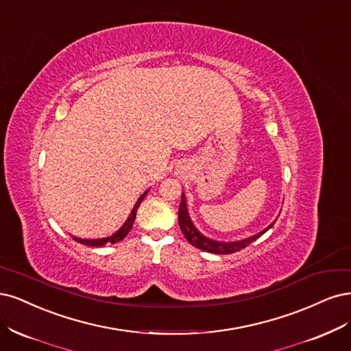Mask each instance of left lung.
Masks as SVG:
<instances>
[{"label":"left lung","mask_w":351,"mask_h":351,"mask_svg":"<svg viewBox=\"0 0 351 351\" xmlns=\"http://www.w3.org/2000/svg\"><path fill=\"white\" fill-rule=\"evenodd\" d=\"M178 219H179V228L182 230L184 236L186 237V241L192 245L198 247V250H202L206 252H211V254H219V255H228V254H233L243 250L247 245H251L254 241H256L259 236H263L268 229L273 228V224L276 221L271 223L267 229H264L263 232H259L251 237H246L243 241H236V242H219V241H213L210 237H206L204 234H201L197 229L194 223L191 221V217L188 214V208H186V201H185V195L182 192V198H180V204H179V211H178Z\"/></svg>","instance_id":"1"}]
</instances>
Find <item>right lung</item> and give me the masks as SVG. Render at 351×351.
Wrapping results in <instances>:
<instances>
[{
    "instance_id": "1",
    "label": "right lung",
    "mask_w": 351,
    "mask_h": 351,
    "mask_svg": "<svg viewBox=\"0 0 351 351\" xmlns=\"http://www.w3.org/2000/svg\"><path fill=\"white\" fill-rule=\"evenodd\" d=\"M147 192H149V191H145L144 194L138 198V201L135 202V206H134V208H132V211L130 214V217L127 219L125 223H123V226L117 233H114L112 236H108V237H101V239H82V237H75V236H73V239L77 241L78 243H83V245H87V246H104L106 243H117V242L122 241L123 237H125L128 234V232L131 230L132 224H134V220H135V214H137V210H138V207L141 204V201L147 195Z\"/></svg>"
}]
</instances>
